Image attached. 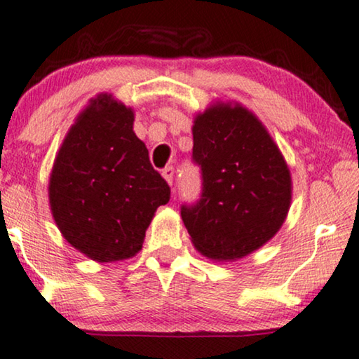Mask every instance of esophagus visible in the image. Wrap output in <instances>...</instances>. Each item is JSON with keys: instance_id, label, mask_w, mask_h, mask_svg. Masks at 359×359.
I'll return each instance as SVG.
<instances>
[{"instance_id": "34e87169", "label": "esophagus", "mask_w": 359, "mask_h": 359, "mask_svg": "<svg viewBox=\"0 0 359 359\" xmlns=\"http://www.w3.org/2000/svg\"><path fill=\"white\" fill-rule=\"evenodd\" d=\"M162 175H163V178L167 180V183L171 186L173 184V176H175V168L173 167H167L165 168L163 171H162Z\"/></svg>"}]
</instances>
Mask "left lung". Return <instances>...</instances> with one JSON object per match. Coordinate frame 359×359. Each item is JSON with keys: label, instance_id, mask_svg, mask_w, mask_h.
Returning <instances> with one entry per match:
<instances>
[{"label": "left lung", "instance_id": "obj_1", "mask_svg": "<svg viewBox=\"0 0 359 359\" xmlns=\"http://www.w3.org/2000/svg\"><path fill=\"white\" fill-rule=\"evenodd\" d=\"M192 160L202 194L181 207L191 241L212 261H236L277 235L292 204V175L267 129L240 103L194 118Z\"/></svg>", "mask_w": 359, "mask_h": 359}]
</instances>
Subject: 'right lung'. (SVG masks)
<instances>
[{"label":"right lung","instance_id":"add662e5","mask_svg":"<svg viewBox=\"0 0 359 359\" xmlns=\"http://www.w3.org/2000/svg\"><path fill=\"white\" fill-rule=\"evenodd\" d=\"M133 124V108L100 93L67 131L50 175L61 235L97 262L136 256L155 210L170 201Z\"/></svg>","mask_w":359,"mask_h":359}]
</instances>
